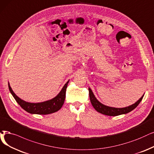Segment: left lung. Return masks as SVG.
I'll return each mask as SVG.
<instances>
[{
    "label": "left lung",
    "instance_id": "left-lung-1",
    "mask_svg": "<svg viewBox=\"0 0 154 154\" xmlns=\"http://www.w3.org/2000/svg\"><path fill=\"white\" fill-rule=\"evenodd\" d=\"M88 90H89L90 102L92 104V106H93V107H94V109L98 112H100L104 115L110 116H119L121 114H126L131 112V110H133L134 109H135L138 106V104L140 103V102L141 101V100H142V98L143 97V95L136 103H134V104H133V105L129 107H126L124 108H114V107L106 106L105 105H103V104L101 103L100 102H98L97 100L95 97L94 96L91 90L89 88Z\"/></svg>",
    "mask_w": 154,
    "mask_h": 154
}]
</instances>
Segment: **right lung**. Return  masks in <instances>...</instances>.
Here are the masks:
<instances>
[{
    "label": "right lung",
    "instance_id": "1",
    "mask_svg": "<svg viewBox=\"0 0 154 154\" xmlns=\"http://www.w3.org/2000/svg\"><path fill=\"white\" fill-rule=\"evenodd\" d=\"M68 83L69 81L64 85L63 89L61 90L60 93L56 97L52 98V100L41 103L26 102L21 100V98H20L14 93V91L12 90L9 84V89L11 94L13 95V96L15 98L16 101L26 112L31 114L45 115L57 112L62 107L66 97V91Z\"/></svg>",
    "mask_w": 154,
    "mask_h": 154
}]
</instances>
